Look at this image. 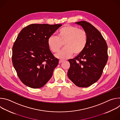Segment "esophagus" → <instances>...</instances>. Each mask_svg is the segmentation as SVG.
<instances>
[{
    "mask_svg": "<svg viewBox=\"0 0 120 120\" xmlns=\"http://www.w3.org/2000/svg\"><path fill=\"white\" fill-rule=\"evenodd\" d=\"M63 62H64V61H63V60H59V64H61V63H63Z\"/></svg>",
    "mask_w": 120,
    "mask_h": 120,
    "instance_id": "esophagus-1",
    "label": "esophagus"
}]
</instances>
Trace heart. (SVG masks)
<instances>
[{"instance_id": "obj_1", "label": "heart", "mask_w": 120, "mask_h": 120, "mask_svg": "<svg viewBox=\"0 0 120 120\" xmlns=\"http://www.w3.org/2000/svg\"><path fill=\"white\" fill-rule=\"evenodd\" d=\"M88 42L86 32L76 26L65 25L57 32V37L51 36L47 40V44L51 52L57 53L64 45V48L56 57L65 59L75 56L80 55L86 47Z\"/></svg>"}]
</instances>
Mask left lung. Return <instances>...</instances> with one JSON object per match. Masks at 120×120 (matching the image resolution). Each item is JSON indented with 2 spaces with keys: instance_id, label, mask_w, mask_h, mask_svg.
<instances>
[{
  "instance_id": "8db88e82",
  "label": "left lung",
  "mask_w": 120,
  "mask_h": 120,
  "mask_svg": "<svg viewBox=\"0 0 120 120\" xmlns=\"http://www.w3.org/2000/svg\"><path fill=\"white\" fill-rule=\"evenodd\" d=\"M75 24L86 32L88 42L80 55L68 60L70 67L67 75L76 86L87 87L100 78L108 60V47L101 33L90 23L82 21Z\"/></svg>"
}]
</instances>
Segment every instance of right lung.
Masks as SVG:
<instances>
[{
  "mask_svg": "<svg viewBox=\"0 0 120 120\" xmlns=\"http://www.w3.org/2000/svg\"><path fill=\"white\" fill-rule=\"evenodd\" d=\"M61 24H31L19 33L12 48V63L20 80L32 88L43 87L50 79L59 60L47 44Z\"/></svg>",
  "mask_w": 120,
  "mask_h": 120,
  "instance_id": "1",
  "label": "right lung"
}]
</instances>
